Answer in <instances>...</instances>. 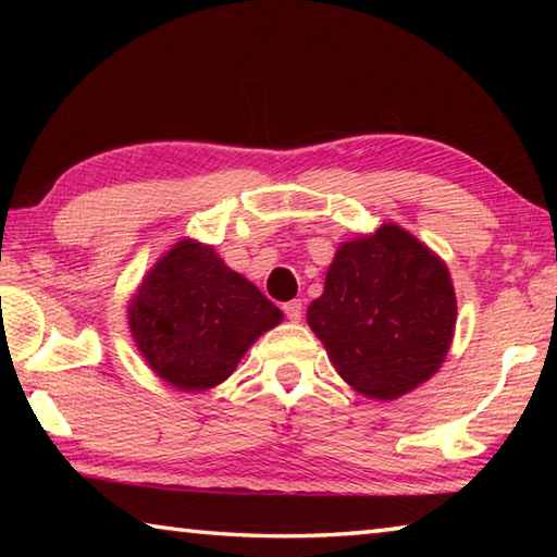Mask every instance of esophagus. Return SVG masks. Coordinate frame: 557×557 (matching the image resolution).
<instances>
[{"label": "esophagus", "mask_w": 557, "mask_h": 557, "mask_svg": "<svg viewBox=\"0 0 557 557\" xmlns=\"http://www.w3.org/2000/svg\"><path fill=\"white\" fill-rule=\"evenodd\" d=\"M282 312H285L289 322H299V319H301V301L299 299L285 301V305H282Z\"/></svg>", "instance_id": "1"}]
</instances>
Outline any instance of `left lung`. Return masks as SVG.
<instances>
[{"instance_id":"1","label":"left lung","mask_w":557,"mask_h":557,"mask_svg":"<svg viewBox=\"0 0 557 557\" xmlns=\"http://www.w3.org/2000/svg\"><path fill=\"white\" fill-rule=\"evenodd\" d=\"M338 375L375 400H395L435 373L449 351L457 297L435 252L393 223L348 240L307 309Z\"/></svg>"}]
</instances>
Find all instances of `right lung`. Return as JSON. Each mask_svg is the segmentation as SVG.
Here are the masks:
<instances>
[{
	"instance_id": "obj_1",
	"label": "right lung",
	"mask_w": 557,
	"mask_h": 557,
	"mask_svg": "<svg viewBox=\"0 0 557 557\" xmlns=\"http://www.w3.org/2000/svg\"><path fill=\"white\" fill-rule=\"evenodd\" d=\"M280 322V309L252 282L194 240L176 243L129 305L132 336L149 369L188 393L223 383Z\"/></svg>"
}]
</instances>
